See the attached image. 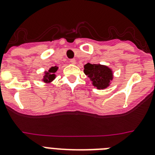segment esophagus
Instances as JSON below:
<instances>
[{
    "label": "esophagus",
    "instance_id": "esophagus-1",
    "mask_svg": "<svg viewBox=\"0 0 155 155\" xmlns=\"http://www.w3.org/2000/svg\"><path fill=\"white\" fill-rule=\"evenodd\" d=\"M70 63L72 64H75L76 63V61H75V59H71L70 60Z\"/></svg>",
    "mask_w": 155,
    "mask_h": 155
}]
</instances>
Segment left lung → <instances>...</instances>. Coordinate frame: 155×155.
<instances>
[{"label":"left lung","instance_id":"1","mask_svg":"<svg viewBox=\"0 0 155 155\" xmlns=\"http://www.w3.org/2000/svg\"><path fill=\"white\" fill-rule=\"evenodd\" d=\"M84 71L90 78L92 85L98 90H104L110 87L114 80L113 70L104 64L87 63L84 65Z\"/></svg>","mask_w":155,"mask_h":155}]
</instances>
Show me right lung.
I'll list each match as a JSON object with an SVG mask.
<instances>
[{"label": "right lung", "instance_id": "obj_1", "mask_svg": "<svg viewBox=\"0 0 155 155\" xmlns=\"http://www.w3.org/2000/svg\"><path fill=\"white\" fill-rule=\"evenodd\" d=\"M58 66H54L51 67L48 71H45L43 72V78L41 81L45 83V84H50L53 80H55L56 78V71H58Z\"/></svg>", "mask_w": 155, "mask_h": 155}]
</instances>
